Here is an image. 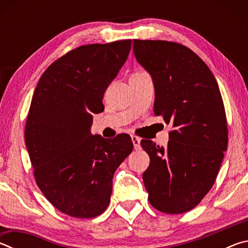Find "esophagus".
I'll use <instances>...</instances> for the list:
<instances>
[{
  "label": "esophagus",
  "instance_id": "esophagus-1",
  "mask_svg": "<svg viewBox=\"0 0 248 248\" xmlns=\"http://www.w3.org/2000/svg\"><path fill=\"white\" fill-rule=\"evenodd\" d=\"M131 140H132V143H133L134 149H136V150L140 149V142H141L140 138L137 137V136H131Z\"/></svg>",
  "mask_w": 248,
  "mask_h": 248
}]
</instances>
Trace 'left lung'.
<instances>
[{"label":"left lung","mask_w":248,"mask_h":248,"mask_svg":"<svg viewBox=\"0 0 248 248\" xmlns=\"http://www.w3.org/2000/svg\"><path fill=\"white\" fill-rule=\"evenodd\" d=\"M137 61L155 90L154 114L171 124L166 148L141 141L150 156L142 178L158 211L178 215L195 208L211 189L228 148V124L216 78L185 46L133 40Z\"/></svg>","instance_id":"1"}]
</instances>
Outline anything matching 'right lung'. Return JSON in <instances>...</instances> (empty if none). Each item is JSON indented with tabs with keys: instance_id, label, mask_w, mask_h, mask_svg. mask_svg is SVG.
Returning <instances> with one entry per match:
<instances>
[{
	"instance_id": "add662e5",
	"label": "right lung",
	"mask_w": 248,
	"mask_h": 248,
	"mask_svg": "<svg viewBox=\"0 0 248 248\" xmlns=\"http://www.w3.org/2000/svg\"><path fill=\"white\" fill-rule=\"evenodd\" d=\"M131 49V40L85 45L48 66L33 93L25 127L36 183L59 211L79 219L108 207L112 177L132 152L131 138L93 136V114Z\"/></svg>"
}]
</instances>
